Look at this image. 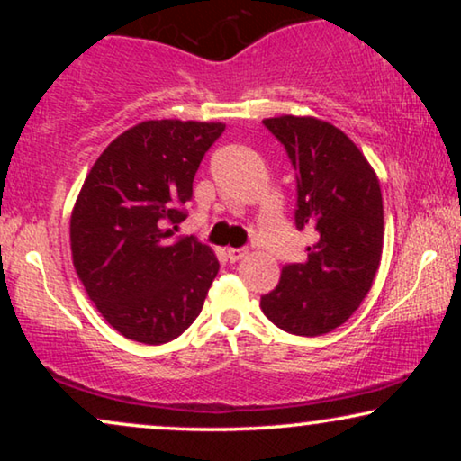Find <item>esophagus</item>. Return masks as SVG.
<instances>
[{
	"mask_svg": "<svg viewBox=\"0 0 461 461\" xmlns=\"http://www.w3.org/2000/svg\"><path fill=\"white\" fill-rule=\"evenodd\" d=\"M226 256H229L230 262H239V260H243L245 256H248V249H243V248H230L229 251H226Z\"/></svg>",
	"mask_w": 461,
	"mask_h": 461,
	"instance_id": "esophagus-1",
	"label": "esophagus"
}]
</instances>
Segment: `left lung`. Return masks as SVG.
<instances>
[{"instance_id": "left-lung-1", "label": "left lung", "mask_w": 461, "mask_h": 461, "mask_svg": "<svg viewBox=\"0 0 461 461\" xmlns=\"http://www.w3.org/2000/svg\"><path fill=\"white\" fill-rule=\"evenodd\" d=\"M298 178L295 229H311L306 262L285 264L260 306L283 331L314 338L346 323L369 294L384 248L380 180L355 142L317 117L262 122Z\"/></svg>"}]
</instances>
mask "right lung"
Returning a JSON list of instances; mask_svg holds the SVG:
<instances>
[{
	"instance_id": "add662e5",
	"label": "right lung",
	"mask_w": 461,
	"mask_h": 461,
	"mask_svg": "<svg viewBox=\"0 0 461 461\" xmlns=\"http://www.w3.org/2000/svg\"><path fill=\"white\" fill-rule=\"evenodd\" d=\"M224 123L150 119L125 130L86 176L71 213L73 267L123 338L166 344L199 317L220 264L178 237L193 180Z\"/></svg>"
}]
</instances>
